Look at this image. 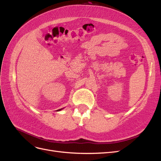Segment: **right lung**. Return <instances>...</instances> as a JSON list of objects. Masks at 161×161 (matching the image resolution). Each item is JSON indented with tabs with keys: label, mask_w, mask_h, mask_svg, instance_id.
Returning <instances> with one entry per match:
<instances>
[{
	"label": "right lung",
	"mask_w": 161,
	"mask_h": 161,
	"mask_svg": "<svg viewBox=\"0 0 161 161\" xmlns=\"http://www.w3.org/2000/svg\"><path fill=\"white\" fill-rule=\"evenodd\" d=\"M62 109H58V110H57V111H60V110H62Z\"/></svg>",
	"instance_id": "obj_1"
}]
</instances>
